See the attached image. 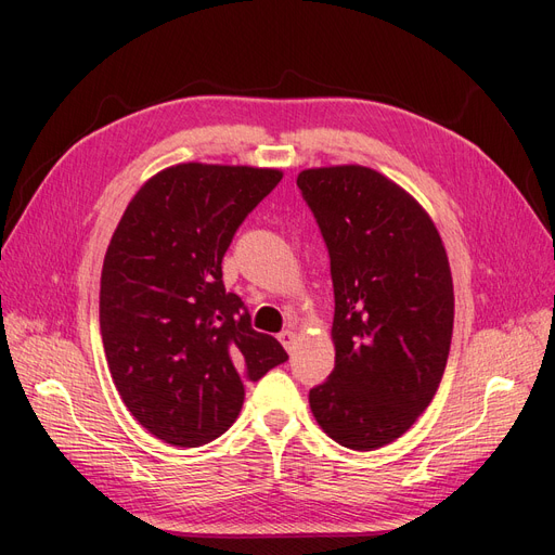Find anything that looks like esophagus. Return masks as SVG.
<instances>
[{
    "mask_svg": "<svg viewBox=\"0 0 555 555\" xmlns=\"http://www.w3.org/2000/svg\"><path fill=\"white\" fill-rule=\"evenodd\" d=\"M278 338H280V343H282L284 349H287V351L294 349V345H296V333H294V331H282V333L278 335Z\"/></svg>",
    "mask_w": 555,
    "mask_h": 555,
    "instance_id": "obj_1",
    "label": "esophagus"
}]
</instances>
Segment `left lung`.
I'll use <instances>...</instances> for the list:
<instances>
[{
    "label": "left lung",
    "mask_w": 555,
    "mask_h": 555,
    "mask_svg": "<svg viewBox=\"0 0 555 555\" xmlns=\"http://www.w3.org/2000/svg\"><path fill=\"white\" fill-rule=\"evenodd\" d=\"M331 257L335 367L310 391L331 440L373 451L408 433L442 382L453 331L447 249L418 201L359 164L296 178Z\"/></svg>",
    "instance_id": "1"
}]
</instances>
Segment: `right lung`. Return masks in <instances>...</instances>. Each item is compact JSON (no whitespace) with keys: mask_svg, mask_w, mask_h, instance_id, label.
Instances as JSON below:
<instances>
[{"mask_svg":"<svg viewBox=\"0 0 555 555\" xmlns=\"http://www.w3.org/2000/svg\"><path fill=\"white\" fill-rule=\"evenodd\" d=\"M280 169L188 162L133 194L108 243L99 326L115 389L173 447H201L236 422L245 382L287 361L224 289L222 259Z\"/></svg>","mask_w":555,"mask_h":555,"instance_id":"obj_1","label":"right lung"}]
</instances>
